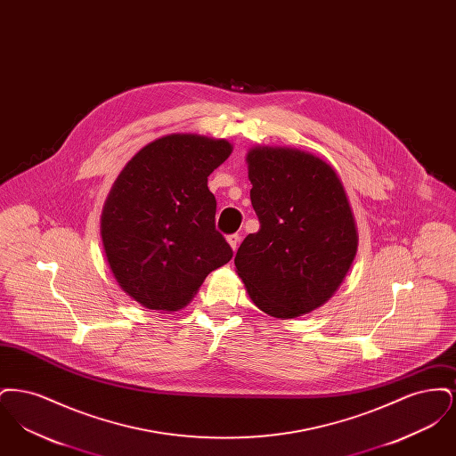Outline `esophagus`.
<instances>
[{"label": "esophagus", "instance_id": "1", "mask_svg": "<svg viewBox=\"0 0 456 456\" xmlns=\"http://www.w3.org/2000/svg\"><path fill=\"white\" fill-rule=\"evenodd\" d=\"M239 240H240V236H239V234H231V236L227 238V242H229V246L232 248V251H236V249H238Z\"/></svg>", "mask_w": 456, "mask_h": 456}]
</instances>
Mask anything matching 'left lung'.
Segmentation results:
<instances>
[{
	"mask_svg": "<svg viewBox=\"0 0 456 456\" xmlns=\"http://www.w3.org/2000/svg\"><path fill=\"white\" fill-rule=\"evenodd\" d=\"M260 231L239 246L236 272L255 305L292 320L337 292L359 234L337 171L314 153L253 147L246 155Z\"/></svg>",
	"mask_w": 456,
	"mask_h": 456,
	"instance_id": "left-lung-1",
	"label": "left lung"
}]
</instances>
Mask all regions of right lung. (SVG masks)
I'll list each match as a JSON object with an SVG mask.
<instances>
[{
  "label": "right lung",
  "mask_w": 456,
  "mask_h": 456,
  "mask_svg": "<svg viewBox=\"0 0 456 456\" xmlns=\"http://www.w3.org/2000/svg\"><path fill=\"white\" fill-rule=\"evenodd\" d=\"M231 153L224 138L173 133L140 149L116 177L101 238L112 277L143 307H184L207 275L232 258L207 184Z\"/></svg>",
  "instance_id": "add662e5"
}]
</instances>
